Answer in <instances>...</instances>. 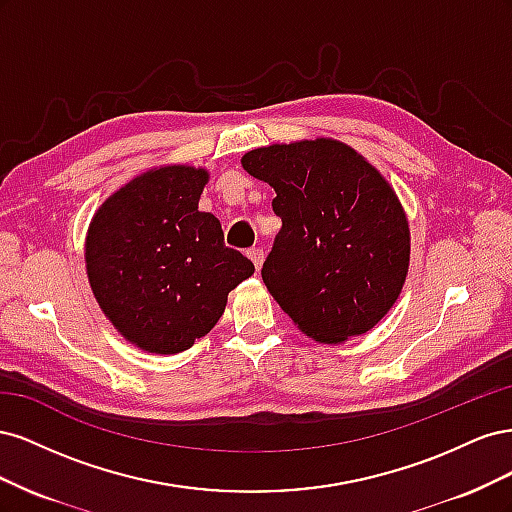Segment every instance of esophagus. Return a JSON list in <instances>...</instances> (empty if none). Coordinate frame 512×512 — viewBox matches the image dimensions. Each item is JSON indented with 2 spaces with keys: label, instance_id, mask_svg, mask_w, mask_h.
Instances as JSON below:
<instances>
[{
  "label": "esophagus",
  "instance_id": "1",
  "mask_svg": "<svg viewBox=\"0 0 512 512\" xmlns=\"http://www.w3.org/2000/svg\"><path fill=\"white\" fill-rule=\"evenodd\" d=\"M247 256H250V260L254 262L256 271L262 267V260H265V252L260 250V247H252V250H247Z\"/></svg>",
  "mask_w": 512,
  "mask_h": 512
}]
</instances>
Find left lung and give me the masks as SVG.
<instances>
[{"label":"left lung","mask_w":512,"mask_h":512,"mask_svg":"<svg viewBox=\"0 0 512 512\" xmlns=\"http://www.w3.org/2000/svg\"><path fill=\"white\" fill-rule=\"evenodd\" d=\"M241 164L277 194L282 228L262 265L273 299L320 344L374 329L410 265V228L389 181L333 138L258 147Z\"/></svg>","instance_id":"8db88e82"}]
</instances>
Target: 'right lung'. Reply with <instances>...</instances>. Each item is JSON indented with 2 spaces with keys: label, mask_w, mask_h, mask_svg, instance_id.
<instances>
[{
  "label": "right lung",
  "mask_w": 512,
  "mask_h": 512,
  "mask_svg": "<svg viewBox=\"0 0 512 512\" xmlns=\"http://www.w3.org/2000/svg\"><path fill=\"white\" fill-rule=\"evenodd\" d=\"M205 168L147 170L108 196L89 224L87 277L113 327L156 354L188 350L224 314L228 292L254 273L224 245L220 220L198 211Z\"/></svg>",
  "instance_id": "1"
}]
</instances>
